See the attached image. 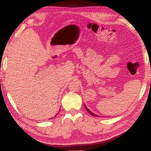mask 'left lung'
Returning a JSON list of instances; mask_svg holds the SVG:
<instances>
[{
	"instance_id": "8db88e82",
	"label": "left lung",
	"mask_w": 151,
	"mask_h": 151,
	"mask_svg": "<svg viewBox=\"0 0 151 151\" xmlns=\"http://www.w3.org/2000/svg\"><path fill=\"white\" fill-rule=\"evenodd\" d=\"M85 107L86 110V111H87V112H88V113H89V114H91V115L93 116H98V117L99 116V115H97V114H94L93 112H92L90 111V110H89V109L87 108V107H86V106L85 105Z\"/></svg>"
}]
</instances>
